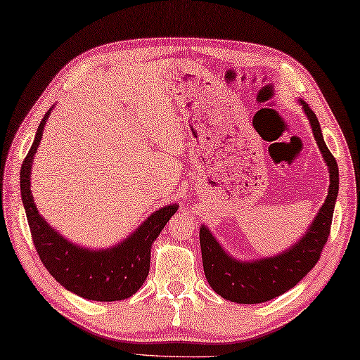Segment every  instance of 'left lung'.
I'll return each instance as SVG.
<instances>
[{"label": "left lung", "mask_w": 360, "mask_h": 360, "mask_svg": "<svg viewBox=\"0 0 360 360\" xmlns=\"http://www.w3.org/2000/svg\"><path fill=\"white\" fill-rule=\"evenodd\" d=\"M300 105L310 122L323 162L328 166L330 186L327 198L301 238L274 257L249 261L236 259L223 249L209 227L201 224L200 246L205 276L214 292L227 301L261 304L290 290L314 267L328 240L339 192V169L336 159L323 142L316 114L302 99H300Z\"/></svg>", "instance_id": "1"}]
</instances>
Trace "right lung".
I'll list each match as a JSON object with an SVG mask.
<instances>
[{
  "mask_svg": "<svg viewBox=\"0 0 360 360\" xmlns=\"http://www.w3.org/2000/svg\"><path fill=\"white\" fill-rule=\"evenodd\" d=\"M51 107L38 127L29 154L21 166V198L33 244L42 264L56 281L84 300L111 302L133 296L150 274L153 243L160 235L179 205H168L154 212L124 241L107 249L82 248L67 240L44 220L30 191L33 157L41 143Z\"/></svg>",
  "mask_w": 360,
  "mask_h": 360,
  "instance_id": "add662e5",
  "label": "right lung"
}]
</instances>
